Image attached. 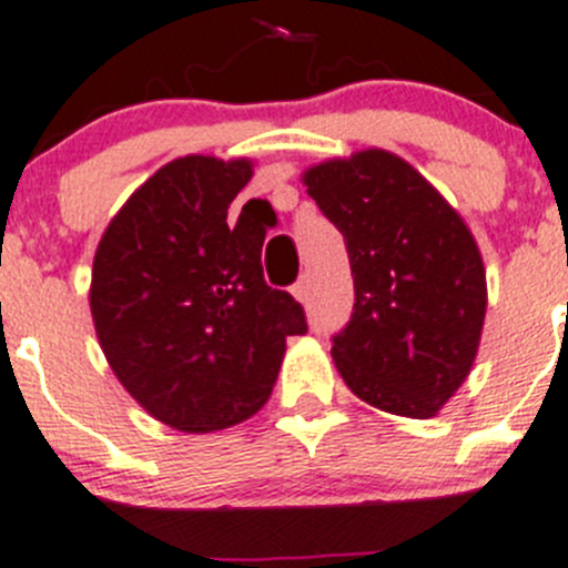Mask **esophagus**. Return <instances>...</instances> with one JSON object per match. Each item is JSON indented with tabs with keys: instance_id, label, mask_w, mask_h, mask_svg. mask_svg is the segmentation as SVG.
Returning <instances> with one entry per match:
<instances>
[{
	"instance_id": "esophagus-1",
	"label": "esophagus",
	"mask_w": 568,
	"mask_h": 568,
	"mask_svg": "<svg viewBox=\"0 0 568 568\" xmlns=\"http://www.w3.org/2000/svg\"><path fill=\"white\" fill-rule=\"evenodd\" d=\"M291 291H294V296L300 302H308L311 300V280H308V274H302V277L296 280V285Z\"/></svg>"
}]
</instances>
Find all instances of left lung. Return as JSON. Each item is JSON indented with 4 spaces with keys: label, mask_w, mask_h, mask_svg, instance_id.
I'll list each match as a JSON object with an SVG mask.
<instances>
[{
    "label": "left lung",
    "mask_w": 568,
    "mask_h": 568,
    "mask_svg": "<svg viewBox=\"0 0 568 568\" xmlns=\"http://www.w3.org/2000/svg\"><path fill=\"white\" fill-rule=\"evenodd\" d=\"M302 182L344 235L353 316L333 336L344 384L375 409L426 420L463 386L485 325L474 235L420 173L381 148L331 159Z\"/></svg>",
    "instance_id": "1"
}]
</instances>
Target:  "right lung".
<instances>
[{"label":"right lung","mask_w":568,"mask_h":568,"mask_svg":"<svg viewBox=\"0 0 568 568\" xmlns=\"http://www.w3.org/2000/svg\"><path fill=\"white\" fill-rule=\"evenodd\" d=\"M248 179V159H173L94 252L89 305L105 362L148 415L179 432L248 420L272 395L285 338L308 333L300 302L263 280L266 226L243 215L226 224ZM248 204L274 224L266 201Z\"/></svg>","instance_id":"right-lung-1"}]
</instances>
